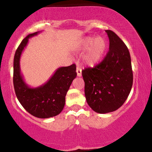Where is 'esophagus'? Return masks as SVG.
Here are the masks:
<instances>
[{"label":"esophagus","mask_w":152,"mask_h":152,"mask_svg":"<svg viewBox=\"0 0 152 152\" xmlns=\"http://www.w3.org/2000/svg\"><path fill=\"white\" fill-rule=\"evenodd\" d=\"M76 72H77V75L78 77H81L82 76V69L80 68H77L76 69Z\"/></svg>","instance_id":"1"}]
</instances>
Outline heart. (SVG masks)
<instances>
[{
	"instance_id": "1",
	"label": "heart",
	"mask_w": 152,
	"mask_h": 152,
	"mask_svg": "<svg viewBox=\"0 0 152 152\" xmlns=\"http://www.w3.org/2000/svg\"><path fill=\"white\" fill-rule=\"evenodd\" d=\"M80 50L86 51L83 61L88 66H94L102 60L107 48V42L103 37H86L80 42Z\"/></svg>"
}]
</instances>
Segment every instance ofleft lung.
I'll return each instance as SVG.
<instances>
[{
  "mask_svg": "<svg viewBox=\"0 0 152 152\" xmlns=\"http://www.w3.org/2000/svg\"><path fill=\"white\" fill-rule=\"evenodd\" d=\"M109 51L99 64L82 71L84 94L88 105L94 112L105 114L121 107L133 85V71L129 51L120 37L106 30Z\"/></svg>",
  "mask_w": 152,
  "mask_h": 152,
  "instance_id": "left-lung-1",
  "label": "left lung"
}]
</instances>
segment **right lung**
<instances>
[{"instance_id": "1", "label": "right lung", "mask_w": 152, "mask_h": 152, "mask_svg": "<svg viewBox=\"0 0 152 152\" xmlns=\"http://www.w3.org/2000/svg\"><path fill=\"white\" fill-rule=\"evenodd\" d=\"M39 33L37 31L27 35L16 50L13 84L17 99L23 108L35 117L47 119L59 115L64 109L67 92L77 77L76 66L72 64L58 68L46 83L38 87H30L21 74L20 58L28 39Z\"/></svg>"}]
</instances>
